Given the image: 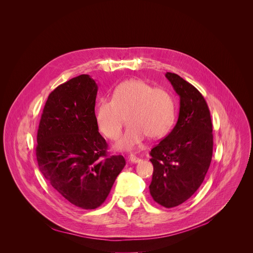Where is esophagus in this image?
I'll use <instances>...</instances> for the list:
<instances>
[{
	"instance_id": "1",
	"label": "esophagus",
	"mask_w": 253,
	"mask_h": 253,
	"mask_svg": "<svg viewBox=\"0 0 253 253\" xmlns=\"http://www.w3.org/2000/svg\"><path fill=\"white\" fill-rule=\"evenodd\" d=\"M128 158H129V161L130 162H132V163H138V162H140V158H138L137 156H135L134 154H130L129 156H128Z\"/></svg>"
}]
</instances>
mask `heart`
Masks as SVG:
<instances>
[{
  "instance_id": "1",
  "label": "heart",
  "mask_w": 253,
  "mask_h": 253,
  "mask_svg": "<svg viewBox=\"0 0 253 253\" xmlns=\"http://www.w3.org/2000/svg\"><path fill=\"white\" fill-rule=\"evenodd\" d=\"M125 113L129 124L116 143L118 150L138 147L146 136H163L174 121L175 105L166 90L152 88L140 79H130L115 87L112 98L104 97L98 101L95 118L99 130L107 138H118Z\"/></svg>"
}]
</instances>
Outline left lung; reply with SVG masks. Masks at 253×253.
<instances>
[{"mask_svg": "<svg viewBox=\"0 0 253 253\" xmlns=\"http://www.w3.org/2000/svg\"><path fill=\"white\" fill-rule=\"evenodd\" d=\"M165 77L180 97L173 130L150 151L153 164L150 194L171 208L189 199L202 184L210 166L213 134L210 111L202 94L177 74Z\"/></svg>", "mask_w": 253, "mask_h": 253, "instance_id": "8db88e82", "label": "left lung"}]
</instances>
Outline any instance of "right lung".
Wrapping results in <instances>:
<instances>
[{"label": "right lung", "instance_id": "obj_1", "mask_svg": "<svg viewBox=\"0 0 253 253\" xmlns=\"http://www.w3.org/2000/svg\"><path fill=\"white\" fill-rule=\"evenodd\" d=\"M97 91L85 74L58 86L46 101L37 134L41 173L63 198L83 209L103 204L126 165L122 155L107 153L98 131Z\"/></svg>", "mask_w": 253, "mask_h": 253}]
</instances>
